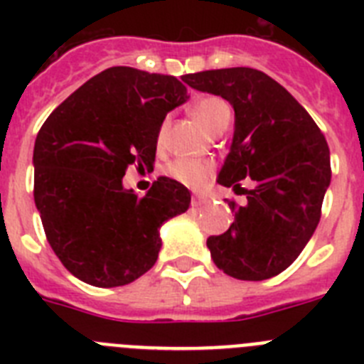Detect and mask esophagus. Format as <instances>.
<instances>
[{
  "mask_svg": "<svg viewBox=\"0 0 364 364\" xmlns=\"http://www.w3.org/2000/svg\"><path fill=\"white\" fill-rule=\"evenodd\" d=\"M208 202H210V198L202 197V195H195V197H193V200H191V204L195 205V208H200V205H205Z\"/></svg>",
  "mask_w": 364,
  "mask_h": 364,
  "instance_id": "esophagus-1",
  "label": "esophagus"
}]
</instances>
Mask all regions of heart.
I'll list each match as a JSON object with an SVG mask.
<instances>
[{"label":"heart","instance_id":"b5f03b06","mask_svg":"<svg viewBox=\"0 0 364 364\" xmlns=\"http://www.w3.org/2000/svg\"><path fill=\"white\" fill-rule=\"evenodd\" d=\"M191 114L208 133H213L222 125L230 124L231 117L226 102H222L220 98H215V96H205V98L197 100L191 105ZM166 129L167 124L160 125L159 144L164 142ZM211 173H213V164L208 162V160L176 159L175 162L167 166V175L191 189L204 188L208 184V180L211 178Z\"/></svg>","mask_w":364,"mask_h":364}]
</instances>
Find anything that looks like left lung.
Masks as SVG:
<instances>
[{"mask_svg": "<svg viewBox=\"0 0 364 364\" xmlns=\"http://www.w3.org/2000/svg\"><path fill=\"white\" fill-rule=\"evenodd\" d=\"M182 80L233 105V142L218 184L237 189L246 176L255 182L246 204L228 202L235 220L226 233L208 239L211 259L240 281L275 277L297 259L319 224L332 178L326 138L306 109L262 70L231 67Z\"/></svg>", "mask_w": 364, "mask_h": 364, "instance_id": "left-lung-1", "label": "left lung"}]
</instances>
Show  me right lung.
<instances>
[{"mask_svg":"<svg viewBox=\"0 0 364 364\" xmlns=\"http://www.w3.org/2000/svg\"><path fill=\"white\" fill-rule=\"evenodd\" d=\"M188 98L175 76L111 67L41 125L34 202L53 252L80 281H136L159 259L160 226L188 211L191 195L173 178L160 176L142 198L122 186L129 166H153L164 118Z\"/></svg>","mask_w":364,"mask_h":364,"instance_id":"1","label":"right lung"}]
</instances>
